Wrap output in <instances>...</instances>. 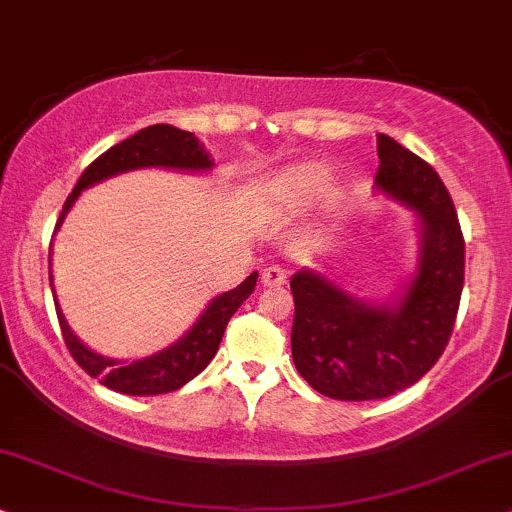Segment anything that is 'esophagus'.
Listing matches in <instances>:
<instances>
[{
  "mask_svg": "<svg viewBox=\"0 0 512 512\" xmlns=\"http://www.w3.org/2000/svg\"><path fill=\"white\" fill-rule=\"evenodd\" d=\"M261 285L263 287H282L287 285V270L280 266H270L263 270L261 275Z\"/></svg>",
  "mask_w": 512,
  "mask_h": 512,
  "instance_id": "esophagus-1",
  "label": "esophagus"
}]
</instances>
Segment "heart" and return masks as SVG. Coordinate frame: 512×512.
I'll use <instances>...</instances> for the list:
<instances>
[{
	"instance_id": "b5f03b06",
	"label": "heart",
	"mask_w": 512,
	"mask_h": 512,
	"mask_svg": "<svg viewBox=\"0 0 512 512\" xmlns=\"http://www.w3.org/2000/svg\"><path fill=\"white\" fill-rule=\"evenodd\" d=\"M327 180H330L327 170L323 166H315V163H304V166L287 170L275 180V204L285 211H296V208L313 204L315 199L325 194Z\"/></svg>"
}]
</instances>
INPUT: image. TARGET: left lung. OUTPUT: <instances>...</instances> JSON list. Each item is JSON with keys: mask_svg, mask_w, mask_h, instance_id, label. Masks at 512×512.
<instances>
[{"mask_svg": "<svg viewBox=\"0 0 512 512\" xmlns=\"http://www.w3.org/2000/svg\"><path fill=\"white\" fill-rule=\"evenodd\" d=\"M377 156V187L422 220L420 263L406 292L394 306H368L315 270L289 282L296 370L339 401L384 399L432 370L451 339L463 292L465 239L437 170L387 135L377 137Z\"/></svg>", "mask_w": 512, "mask_h": 512, "instance_id": "8db88e82", "label": "left lung"}]
</instances>
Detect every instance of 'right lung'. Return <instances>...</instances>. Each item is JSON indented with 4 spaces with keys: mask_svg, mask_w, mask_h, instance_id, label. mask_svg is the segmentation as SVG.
I'll list each match as a JSON object with an SVG mask.
<instances>
[{
    "mask_svg": "<svg viewBox=\"0 0 512 512\" xmlns=\"http://www.w3.org/2000/svg\"><path fill=\"white\" fill-rule=\"evenodd\" d=\"M149 166L206 170L211 168L213 163L208 159V154L199 144L197 137H194V132L178 130L173 128V125H149V128L140 130L137 135L128 137V140L118 142L116 147L106 149L102 156H97V159L85 168L78 185H75L73 192L68 194L54 230H59L63 216L71 211L73 201L78 199L82 189L94 185V182L111 178V175L125 173V170ZM256 280L258 273H251L237 289H230V292L216 296V299L208 304L206 311L201 313V318L194 323L192 330H189L180 342L168 346V349L156 353V356L142 358V361L132 363L111 361V358H104L99 356V353L87 349V346L71 332V327H68L66 318H63L59 301L56 299L54 306L56 315H59L63 342H66L68 351H71L73 361L78 363L87 375L99 377V382H102L104 387L121 391V394H168V391L180 389L182 384L194 380V377L213 361L227 323H230L232 315L237 313V308L249 299L251 292H254Z\"/></svg>",
    "mask_w": 512,
    "mask_h": 512,
    "instance_id": "right-lung-1",
    "label": "right lung"
}]
</instances>
